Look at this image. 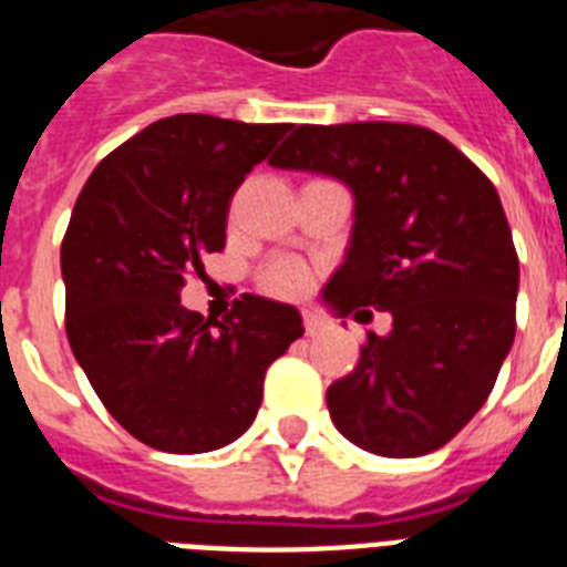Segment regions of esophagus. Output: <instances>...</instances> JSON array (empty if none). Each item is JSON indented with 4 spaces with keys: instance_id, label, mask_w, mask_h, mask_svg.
I'll return each mask as SVG.
<instances>
[{
    "instance_id": "esophagus-1",
    "label": "esophagus",
    "mask_w": 567,
    "mask_h": 567,
    "mask_svg": "<svg viewBox=\"0 0 567 567\" xmlns=\"http://www.w3.org/2000/svg\"><path fill=\"white\" fill-rule=\"evenodd\" d=\"M305 330H307V337H316V333H321V330H324V319H319L316 312L307 310L305 312Z\"/></svg>"
}]
</instances>
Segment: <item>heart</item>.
<instances>
[{
    "label": "heart",
    "mask_w": 567,
    "mask_h": 567,
    "mask_svg": "<svg viewBox=\"0 0 567 567\" xmlns=\"http://www.w3.org/2000/svg\"><path fill=\"white\" fill-rule=\"evenodd\" d=\"M260 287L280 298L305 296L307 287H310V271L301 262L289 260V257H278V260L266 262V269L260 275Z\"/></svg>",
    "instance_id": "1"
}]
</instances>
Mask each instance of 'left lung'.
<instances>
[{
    "mask_svg": "<svg viewBox=\"0 0 567 567\" xmlns=\"http://www.w3.org/2000/svg\"><path fill=\"white\" fill-rule=\"evenodd\" d=\"M269 163L351 187V246L324 301L357 321L371 319L365 307L392 316L330 383L337 430L395 460L447 445L486 404L515 339L518 255L495 184L406 122L298 125Z\"/></svg>",
    "mask_w": 567,
    "mask_h": 567,
    "instance_id": "left-lung-1",
    "label": "left lung"
}]
</instances>
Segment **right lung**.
<instances>
[{"mask_svg":"<svg viewBox=\"0 0 567 567\" xmlns=\"http://www.w3.org/2000/svg\"><path fill=\"white\" fill-rule=\"evenodd\" d=\"M289 125L178 113L113 148L61 243L66 339L99 401L166 454H205L251 427L266 369L301 333L296 307L243 296L221 321L181 305L225 248L230 198Z\"/></svg>","mask_w":567,"mask_h":567,"instance_id":"obj_1","label":"right lung"}]
</instances>
